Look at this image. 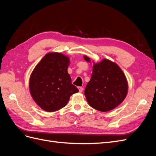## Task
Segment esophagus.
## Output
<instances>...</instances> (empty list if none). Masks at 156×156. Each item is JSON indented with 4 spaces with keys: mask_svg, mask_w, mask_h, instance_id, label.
I'll list each match as a JSON object with an SVG mask.
<instances>
[{
    "mask_svg": "<svg viewBox=\"0 0 156 156\" xmlns=\"http://www.w3.org/2000/svg\"><path fill=\"white\" fill-rule=\"evenodd\" d=\"M78 89H79V92H82L83 90V88L81 87H78Z\"/></svg>",
    "mask_w": 156,
    "mask_h": 156,
    "instance_id": "34e87169",
    "label": "esophagus"
}]
</instances>
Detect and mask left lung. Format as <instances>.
<instances>
[{"label":"left lung","instance_id":"1","mask_svg":"<svg viewBox=\"0 0 156 156\" xmlns=\"http://www.w3.org/2000/svg\"><path fill=\"white\" fill-rule=\"evenodd\" d=\"M87 62L90 60L87 56ZM127 79L116 63L103 59L93 66L91 79L84 90L90 106L101 112L112 110L124 100L127 94Z\"/></svg>","mask_w":156,"mask_h":156}]
</instances>
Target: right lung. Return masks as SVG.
I'll return each instance as SVG.
<instances>
[{
    "mask_svg": "<svg viewBox=\"0 0 156 156\" xmlns=\"http://www.w3.org/2000/svg\"><path fill=\"white\" fill-rule=\"evenodd\" d=\"M69 59L59 53L45 55L30 77L33 100L42 109L54 112L65 107L70 96L79 92L68 73Z\"/></svg>",
    "mask_w": 156,
    "mask_h": 156,
    "instance_id": "add662e5",
    "label": "right lung"
}]
</instances>
